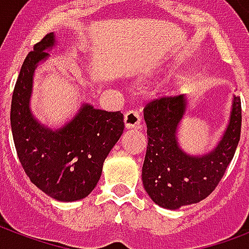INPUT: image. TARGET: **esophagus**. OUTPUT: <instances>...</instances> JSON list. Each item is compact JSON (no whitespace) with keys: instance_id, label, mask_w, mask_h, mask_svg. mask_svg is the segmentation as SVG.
<instances>
[{"instance_id":"1","label":"esophagus","mask_w":249,"mask_h":249,"mask_svg":"<svg viewBox=\"0 0 249 249\" xmlns=\"http://www.w3.org/2000/svg\"><path fill=\"white\" fill-rule=\"evenodd\" d=\"M124 123L126 129H137L141 125V116L136 111H128L124 115Z\"/></svg>"}]
</instances>
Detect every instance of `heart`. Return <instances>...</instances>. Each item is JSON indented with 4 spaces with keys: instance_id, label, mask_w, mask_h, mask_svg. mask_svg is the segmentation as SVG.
<instances>
[{
    "instance_id": "obj_1",
    "label": "heart",
    "mask_w": 249,
    "mask_h": 249,
    "mask_svg": "<svg viewBox=\"0 0 249 249\" xmlns=\"http://www.w3.org/2000/svg\"><path fill=\"white\" fill-rule=\"evenodd\" d=\"M178 64H181V59H173L172 62H169V64H168V67L169 68H176L178 66Z\"/></svg>"
}]
</instances>
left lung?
<instances>
[{"label":"left lung","instance_id":"8db88e82","mask_svg":"<svg viewBox=\"0 0 249 249\" xmlns=\"http://www.w3.org/2000/svg\"><path fill=\"white\" fill-rule=\"evenodd\" d=\"M187 111V97H163L143 109L147 151L142 166L143 187L152 201L166 209L199 203L216 189L240 140L242 106L232 97L229 124L213 150L190 155L178 142V126Z\"/></svg>","mask_w":249,"mask_h":249}]
</instances>
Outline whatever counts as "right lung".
<instances>
[{
	"label": "right lung",
	"mask_w": 249,
	"mask_h": 249,
	"mask_svg": "<svg viewBox=\"0 0 249 249\" xmlns=\"http://www.w3.org/2000/svg\"><path fill=\"white\" fill-rule=\"evenodd\" d=\"M48 33L24 59L11 99V130L18 158L31 182L59 201L84 199L97 186L106 158L120 140L124 116L83 103L59 129L41 124L31 109L33 75L55 46Z\"/></svg>",
	"instance_id": "obj_1"
}]
</instances>
